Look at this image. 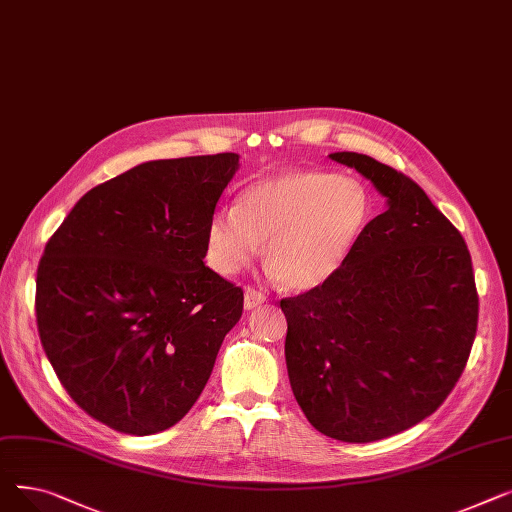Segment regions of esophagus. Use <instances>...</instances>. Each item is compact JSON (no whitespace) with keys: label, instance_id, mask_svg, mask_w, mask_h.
<instances>
[{"label":"esophagus","instance_id":"1","mask_svg":"<svg viewBox=\"0 0 512 512\" xmlns=\"http://www.w3.org/2000/svg\"><path fill=\"white\" fill-rule=\"evenodd\" d=\"M265 303V297L255 288H245V309H255L257 305Z\"/></svg>","mask_w":512,"mask_h":512}]
</instances>
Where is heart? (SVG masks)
Masks as SVG:
<instances>
[{
  "label": "heart",
  "instance_id": "heart-1",
  "mask_svg": "<svg viewBox=\"0 0 512 512\" xmlns=\"http://www.w3.org/2000/svg\"><path fill=\"white\" fill-rule=\"evenodd\" d=\"M371 213V197L357 178L286 170L242 188L234 209L211 215L207 263L234 276L263 245V259L284 288L313 290L342 270Z\"/></svg>",
  "mask_w": 512,
  "mask_h": 512
}]
</instances>
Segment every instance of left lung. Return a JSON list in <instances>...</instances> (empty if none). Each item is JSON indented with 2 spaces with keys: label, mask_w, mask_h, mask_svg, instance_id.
Here are the masks:
<instances>
[{
  "label": "left lung",
  "mask_w": 512,
  "mask_h": 512,
  "mask_svg": "<svg viewBox=\"0 0 512 512\" xmlns=\"http://www.w3.org/2000/svg\"><path fill=\"white\" fill-rule=\"evenodd\" d=\"M386 197L342 270L282 299L286 367L309 423L375 442L432 415L459 382L479 299L461 232L409 176L369 155H330Z\"/></svg>",
  "instance_id": "obj_1"
}]
</instances>
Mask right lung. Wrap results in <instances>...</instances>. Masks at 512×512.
<instances>
[{"label":"right lung","instance_id":"add662e5","mask_svg":"<svg viewBox=\"0 0 512 512\" xmlns=\"http://www.w3.org/2000/svg\"><path fill=\"white\" fill-rule=\"evenodd\" d=\"M236 153L157 159L80 197L37 270L43 351L76 405L116 432L178 423L203 392L242 290L203 263Z\"/></svg>","mask_w":512,"mask_h":512}]
</instances>
